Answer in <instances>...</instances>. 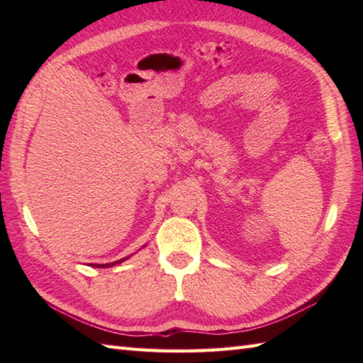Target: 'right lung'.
Listing matches in <instances>:
<instances>
[{
	"label": "right lung",
	"instance_id": "add662e5",
	"mask_svg": "<svg viewBox=\"0 0 363 363\" xmlns=\"http://www.w3.org/2000/svg\"><path fill=\"white\" fill-rule=\"evenodd\" d=\"M128 257H125V259H120V260H115V262H112V264H101V265H95V267H98V268H107V267H113V265H117V264H121V262H125Z\"/></svg>",
	"mask_w": 363,
	"mask_h": 363
}]
</instances>
